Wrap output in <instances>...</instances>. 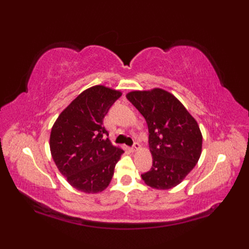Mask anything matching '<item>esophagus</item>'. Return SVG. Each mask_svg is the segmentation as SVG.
<instances>
[{
	"mask_svg": "<svg viewBox=\"0 0 249 249\" xmlns=\"http://www.w3.org/2000/svg\"><path fill=\"white\" fill-rule=\"evenodd\" d=\"M140 148V144L138 142H134V144H133V146L131 147V149L133 150V152H136L137 149H139Z\"/></svg>",
	"mask_w": 249,
	"mask_h": 249,
	"instance_id": "1",
	"label": "esophagus"
}]
</instances>
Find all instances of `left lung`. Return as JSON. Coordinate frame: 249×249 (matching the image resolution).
<instances>
[{"label": "left lung", "instance_id": "left-lung-1", "mask_svg": "<svg viewBox=\"0 0 249 249\" xmlns=\"http://www.w3.org/2000/svg\"><path fill=\"white\" fill-rule=\"evenodd\" d=\"M145 118L153 166L141 175L144 183L158 190L178 186L201 154L202 135L196 120L177 97L166 90L154 88L126 94Z\"/></svg>", "mask_w": 249, "mask_h": 249}]
</instances>
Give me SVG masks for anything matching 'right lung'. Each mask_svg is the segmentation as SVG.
<instances>
[{"label":"right lung","mask_w":249,"mask_h":249,"mask_svg":"<svg viewBox=\"0 0 249 249\" xmlns=\"http://www.w3.org/2000/svg\"><path fill=\"white\" fill-rule=\"evenodd\" d=\"M118 90L95 85L84 90L58 116L52 127L50 148L57 168L73 188L99 193L109 186L124 149L112 145L104 117Z\"/></svg>","instance_id":"add662e5"}]
</instances>
